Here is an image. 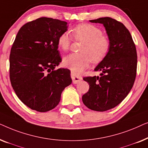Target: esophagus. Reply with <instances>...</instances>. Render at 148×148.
<instances>
[{
	"label": "esophagus",
	"instance_id": "34e87169",
	"mask_svg": "<svg viewBox=\"0 0 148 148\" xmlns=\"http://www.w3.org/2000/svg\"><path fill=\"white\" fill-rule=\"evenodd\" d=\"M71 79H72V81H73V84H77L81 81L82 80V77L80 76H77L75 74L71 72Z\"/></svg>",
	"mask_w": 148,
	"mask_h": 148
}]
</instances>
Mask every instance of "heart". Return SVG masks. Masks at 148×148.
<instances>
[{
	"label": "heart",
	"instance_id": "obj_1",
	"mask_svg": "<svg viewBox=\"0 0 148 148\" xmlns=\"http://www.w3.org/2000/svg\"><path fill=\"white\" fill-rule=\"evenodd\" d=\"M72 35L76 40L84 41L80 48V53H71L65 56L62 64L73 73L79 74L88 67L91 60L97 64L106 57L110 49V40L102 35V31L96 26L89 23H81L71 29ZM72 38L67 32L58 36L57 44L60 50L66 51L69 48Z\"/></svg>",
	"mask_w": 148,
	"mask_h": 148
}]
</instances>
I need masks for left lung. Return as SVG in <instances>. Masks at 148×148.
Wrapping results in <instances>:
<instances>
[{
    "label": "left lung",
    "mask_w": 148,
    "mask_h": 148,
    "mask_svg": "<svg viewBox=\"0 0 148 148\" xmlns=\"http://www.w3.org/2000/svg\"><path fill=\"white\" fill-rule=\"evenodd\" d=\"M90 21L103 24L110 40V49L94 69L101 72L100 76L84 77L90 89L83 95L82 101L91 110L103 112L120 104L133 88L137 51L130 32L122 23L108 17Z\"/></svg>",
    "instance_id": "left-lung-1"
}]
</instances>
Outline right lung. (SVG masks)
<instances>
[{
	"label": "right lung",
	"instance_id": "1",
	"mask_svg": "<svg viewBox=\"0 0 148 148\" xmlns=\"http://www.w3.org/2000/svg\"><path fill=\"white\" fill-rule=\"evenodd\" d=\"M66 21L40 17L18 32L9 57L10 80L19 100L32 110L55 108L64 89L71 84L70 71L55 69L61 62L58 36L67 30Z\"/></svg>",
	"mask_w": 148,
	"mask_h": 148
}]
</instances>
